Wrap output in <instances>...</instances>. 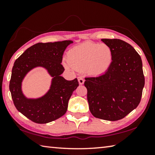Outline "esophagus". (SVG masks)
<instances>
[{"instance_id":"obj_1","label":"esophagus","mask_w":155,"mask_h":155,"mask_svg":"<svg viewBox=\"0 0 155 155\" xmlns=\"http://www.w3.org/2000/svg\"><path fill=\"white\" fill-rule=\"evenodd\" d=\"M78 83H79L80 85H83V84L84 83V82H85V80H84L83 78H81V77H78Z\"/></svg>"}]
</instances>
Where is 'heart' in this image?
Returning a JSON list of instances; mask_svg holds the SVG:
<instances>
[{
	"label": "heart",
	"mask_w": 155,
	"mask_h": 155,
	"mask_svg": "<svg viewBox=\"0 0 155 155\" xmlns=\"http://www.w3.org/2000/svg\"><path fill=\"white\" fill-rule=\"evenodd\" d=\"M112 60V51L108 45L91 41L73 47L67 54V61L73 69L86 70L94 76L105 73L111 66Z\"/></svg>",
	"instance_id": "obj_1"
}]
</instances>
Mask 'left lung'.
<instances>
[{"mask_svg":"<svg viewBox=\"0 0 155 155\" xmlns=\"http://www.w3.org/2000/svg\"><path fill=\"white\" fill-rule=\"evenodd\" d=\"M111 48L112 63L104 74L85 78L90 112L97 118L116 121L140 103L145 79L141 57L119 39H102Z\"/></svg>","mask_w":155,"mask_h":155,"instance_id":"obj_1","label":"left lung"}]
</instances>
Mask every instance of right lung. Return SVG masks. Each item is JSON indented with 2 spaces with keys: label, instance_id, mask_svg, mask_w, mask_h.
I'll use <instances>...</instances> for the list:
<instances>
[{
  "label": "right lung",
  "instance_id": "obj_1",
  "mask_svg": "<svg viewBox=\"0 0 155 155\" xmlns=\"http://www.w3.org/2000/svg\"><path fill=\"white\" fill-rule=\"evenodd\" d=\"M72 40L38 43L29 47L15 60L9 90L18 111L38 124L59 119L67 111L68 101L78 86L77 78L67 81L61 77L62 56ZM42 67L52 78L49 90L41 97L28 98L23 92L22 82L28 72Z\"/></svg>",
  "mask_w": 155,
  "mask_h": 155
}]
</instances>
